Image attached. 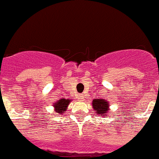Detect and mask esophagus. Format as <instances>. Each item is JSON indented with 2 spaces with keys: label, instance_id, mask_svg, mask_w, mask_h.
<instances>
[{
  "label": "esophagus",
  "instance_id": "esophagus-1",
  "mask_svg": "<svg viewBox=\"0 0 159 159\" xmlns=\"http://www.w3.org/2000/svg\"><path fill=\"white\" fill-rule=\"evenodd\" d=\"M78 99H79V100H83L84 95H78Z\"/></svg>",
  "mask_w": 159,
  "mask_h": 159
}]
</instances>
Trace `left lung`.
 <instances>
[{"label": "left lung", "mask_w": 159, "mask_h": 159, "mask_svg": "<svg viewBox=\"0 0 159 159\" xmlns=\"http://www.w3.org/2000/svg\"><path fill=\"white\" fill-rule=\"evenodd\" d=\"M92 106L95 110L94 112L102 117L107 114L109 105L106 100H104L103 99H96V100H93Z\"/></svg>", "instance_id": "obj_1"}]
</instances>
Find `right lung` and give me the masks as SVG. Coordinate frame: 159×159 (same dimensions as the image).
Instances as JSON below:
<instances>
[{
  "instance_id": "obj_1",
  "label": "right lung",
  "mask_w": 159,
  "mask_h": 159,
  "mask_svg": "<svg viewBox=\"0 0 159 159\" xmlns=\"http://www.w3.org/2000/svg\"><path fill=\"white\" fill-rule=\"evenodd\" d=\"M70 100H65V99H61L56 103H55L54 107L55 109V112L59 113V114L64 113L66 111V109L68 108V105L69 104Z\"/></svg>"
}]
</instances>
